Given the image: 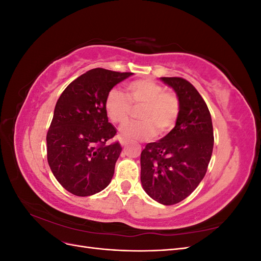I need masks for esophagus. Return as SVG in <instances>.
I'll list each match as a JSON object with an SVG mask.
<instances>
[{
    "label": "esophagus",
    "mask_w": 261,
    "mask_h": 261,
    "mask_svg": "<svg viewBox=\"0 0 261 261\" xmlns=\"http://www.w3.org/2000/svg\"><path fill=\"white\" fill-rule=\"evenodd\" d=\"M120 143H121V145H122L123 147H125L126 145H127V141H126L124 138H121V139H120Z\"/></svg>",
    "instance_id": "34e87169"
}]
</instances>
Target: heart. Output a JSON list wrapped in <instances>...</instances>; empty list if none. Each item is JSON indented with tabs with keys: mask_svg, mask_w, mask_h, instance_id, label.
I'll use <instances>...</instances> for the list:
<instances>
[{
	"mask_svg": "<svg viewBox=\"0 0 261 261\" xmlns=\"http://www.w3.org/2000/svg\"><path fill=\"white\" fill-rule=\"evenodd\" d=\"M126 94L113 89L109 92L105 105L110 120L122 124L130 113V103H144L139 113L141 121H130L122 126L121 134L126 139H151L158 130L163 135L175 126L179 115L178 98L165 91L161 85L150 80L134 81L126 85Z\"/></svg>",
	"mask_w": 261,
	"mask_h": 261,
	"instance_id": "1",
	"label": "heart"
}]
</instances>
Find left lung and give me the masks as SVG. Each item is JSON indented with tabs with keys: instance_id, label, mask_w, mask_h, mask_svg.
<instances>
[{
	"instance_id": "obj_1",
	"label": "left lung",
	"mask_w": 261,
	"mask_h": 261,
	"mask_svg": "<svg viewBox=\"0 0 261 261\" xmlns=\"http://www.w3.org/2000/svg\"><path fill=\"white\" fill-rule=\"evenodd\" d=\"M176 92L179 115L167 136L149 143L140 154V180L159 203L184 200L206 175L213 149V127L206 102L195 87L180 77H161Z\"/></svg>"
}]
</instances>
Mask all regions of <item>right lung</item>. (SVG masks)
<instances>
[{"mask_svg":"<svg viewBox=\"0 0 261 261\" xmlns=\"http://www.w3.org/2000/svg\"><path fill=\"white\" fill-rule=\"evenodd\" d=\"M133 73L93 68L62 92L46 134V156L59 183L73 195L86 197L111 181L122 147L107 145L116 129L109 122L106 100L115 85Z\"/></svg>","mask_w":261,"mask_h":261,"instance_id":"obj_1","label":"right lung"}]
</instances>
